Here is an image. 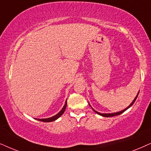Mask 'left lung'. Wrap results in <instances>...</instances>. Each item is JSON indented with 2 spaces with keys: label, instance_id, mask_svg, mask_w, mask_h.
Here are the masks:
<instances>
[{
  "label": "left lung",
  "instance_id": "obj_1",
  "mask_svg": "<svg viewBox=\"0 0 151 151\" xmlns=\"http://www.w3.org/2000/svg\"><path fill=\"white\" fill-rule=\"evenodd\" d=\"M139 92H138V94H137V95L136 96V97L134 98V99L133 100V101L132 102L131 104H130V105L129 106H128L127 108H126V109H124V110H122V111H120V112H114V113H108V114H104V113H100V112H96V111H95V110H94L93 108H92V110H94V112H96V113H97V114H99V115H101V116H106V117H109V116H116V115H119V114H121L122 113H123V112L125 111V110H126L128 109V108H129L130 106H132V105H133V104L134 103V101H136V99L137 98V96H138V94H139Z\"/></svg>",
  "mask_w": 151,
  "mask_h": 151
}]
</instances>
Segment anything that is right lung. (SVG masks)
<instances>
[{
    "label": "right lung",
    "mask_w": 151,
    "mask_h": 151,
    "mask_svg": "<svg viewBox=\"0 0 151 151\" xmlns=\"http://www.w3.org/2000/svg\"><path fill=\"white\" fill-rule=\"evenodd\" d=\"M66 106H67V101H65V105H64L63 108H62V110L60 111L59 113L56 114V115L52 116V117H50V118H47V119H37V120H39L40 122H53L55 121V120L57 119L58 118L60 117L62 114H63V112H65V110L66 108Z\"/></svg>",
    "instance_id": "right-lung-1"
}]
</instances>
